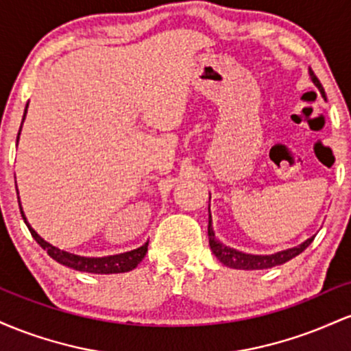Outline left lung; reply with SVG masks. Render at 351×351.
Here are the masks:
<instances>
[{
  "instance_id": "8db88e82",
  "label": "left lung",
  "mask_w": 351,
  "mask_h": 351,
  "mask_svg": "<svg viewBox=\"0 0 351 351\" xmlns=\"http://www.w3.org/2000/svg\"><path fill=\"white\" fill-rule=\"evenodd\" d=\"M310 77H312V82L315 84L320 90V94L325 97V90L322 87L320 80L317 79V75L313 74V71H310ZM208 236H209V245H211V251L217 259L221 261L224 265L231 269H243V271H257V269H269L274 267V265H279L287 263V261L293 259L295 256H299L302 251L308 247V244L312 243L313 237L302 243L297 247L287 249V251H280L277 254H271V256H254V254H244L241 251H236V249L228 247V245L221 244L219 241L215 237V232H213L211 228V216H209V224H208Z\"/></svg>"
}]
</instances>
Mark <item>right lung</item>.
I'll return each instance as SVG.
<instances>
[{
    "instance_id": "add662e5",
    "label": "right lung",
    "mask_w": 351,
    "mask_h": 351,
    "mask_svg": "<svg viewBox=\"0 0 351 351\" xmlns=\"http://www.w3.org/2000/svg\"><path fill=\"white\" fill-rule=\"evenodd\" d=\"M27 108V106H26ZM24 117H26V112H24ZM21 132V128H19ZM19 136V134H18ZM19 209H21V204H19ZM21 216L26 223L27 229H29L31 236L34 237L36 243H38L44 251H47V254L56 261V263L67 265V267L75 269V271H82V272H90V274H120V272H128L132 269H135L136 265L142 263V259L145 257V254L148 251V243H145L142 247L134 249L130 252H123V254H117V256H107V257H82V256H75V254L60 251V249L54 247V245L46 243L38 232L34 231L33 228L29 226V223L24 217V213L21 209Z\"/></svg>"
}]
</instances>
